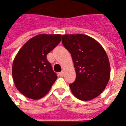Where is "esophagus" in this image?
<instances>
[{"label":"esophagus","instance_id":"1","mask_svg":"<svg viewBox=\"0 0 126 126\" xmlns=\"http://www.w3.org/2000/svg\"><path fill=\"white\" fill-rule=\"evenodd\" d=\"M59 76L60 77H63V76H64V72H63V71H61V72H60V73L59 74Z\"/></svg>","mask_w":126,"mask_h":126}]
</instances>
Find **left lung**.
<instances>
[{
    "label": "left lung",
    "instance_id": "8db88e82",
    "mask_svg": "<svg viewBox=\"0 0 126 126\" xmlns=\"http://www.w3.org/2000/svg\"><path fill=\"white\" fill-rule=\"evenodd\" d=\"M62 43L71 53L76 79L69 84L73 94L79 100H90L105 90L110 78V64L103 47L84 34H65Z\"/></svg>",
    "mask_w": 126,
    "mask_h": 126
}]
</instances>
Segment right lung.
Instances as JSON below:
<instances>
[{
	"label": "right lung",
	"mask_w": 126,
	"mask_h": 126,
	"mask_svg": "<svg viewBox=\"0 0 126 126\" xmlns=\"http://www.w3.org/2000/svg\"><path fill=\"white\" fill-rule=\"evenodd\" d=\"M61 34H39L21 48L12 66L15 87L26 97L41 98L57 78L47 55L59 44Z\"/></svg>",
	"instance_id": "obj_1"
}]
</instances>
